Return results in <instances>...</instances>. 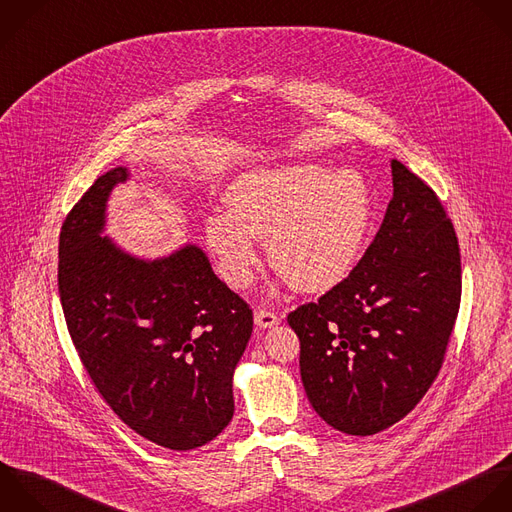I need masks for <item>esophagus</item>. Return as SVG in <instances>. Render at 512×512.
<instances>
[{"label": "esophagus", "mask_w": 512, "mask_h": 512, "mask_svg": "<svg viewBox=\"0 0 512 512\" xmlns=\"http://www.w3.org/2000/svg\"><path fill=\"white\" fill-rule=\"evenodd\" d=\"M277 323H279L277 313L267 311V309H257V311H255V325H257L259 329H269V327H275Z\"/></svg>", "instance_id": "obj_1"}]
</instances>
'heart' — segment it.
I'll list each match as a JSON object with an SVG mask.
<instances>
[{
  "label": "heart",
  "mask_w": 512,
  "mask_h": 512,
  "mask_svg": "<svg viewBox=\"0 0 512 512\" xmlns=\"http://www.w3.org/2000/svg\"><path fill=\"white\" fill-rule=\"evenodd\" d=\"M231 211L205 223L207 247L223 281L247 289L259 269L257 237H267L271 263L303 293L341 283L357 265L373 217L371 191L353 169L289 163L237 177Z\"/></svg>",
  "instance_id": "heart-1"
}]
</instances>
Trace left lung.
I'll return each mask as SVG.
<instances>
[{
	"label": "left lung",
	"mask_w": 512,
	"mask_h": 512,
	"mask_svg": "<svg viewBox=\"0 0 512 512\" xmlns=\"http://www.w3.org/2000/svg\"><path fill=\"white\" fill-rule=\"evenodd\" d=\"M393 199L355 269L287 321L309 403L369 437L407 417L437 379L461 305L459 239L437 193L391 161Z\"/></svg>",
	"instance_id": "left-lung-1"
}]
</instances>
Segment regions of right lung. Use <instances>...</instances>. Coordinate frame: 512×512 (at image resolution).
<instances>
[{"instance_id": "right-lung-1", "label": "right lung", "mask_w": 512, "mask_h": 512, "mask_svg": "<svg viewBox=\"0 0 512 512\" xmlns=\"http://www.w3.org/2000/svg\"><path fill=\"white\" fill-rule=\"evenodd\" d=\"M115 167L67 213L57 287L75 351L111 411L173 451L213 441L233 419V371L253 311L195 245L143 261L107 235L105 203L127 179Z\"/></svg>"}]
</instances>
